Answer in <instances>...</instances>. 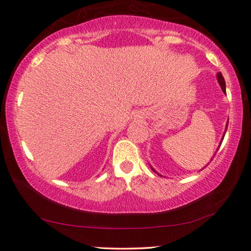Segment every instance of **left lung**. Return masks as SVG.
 I'll list each match as a JSON object with an SVG mask.
<instances>
[{
	"mask_svg": "<svg viewBox=\"0 0 251 251\" xmlns=\"http://www.w3.org/2000/svg\"><path fill=\"white\" fill-rule=\"evenodd\" d=\"M217 77H218V80H219L220 85H221L222 91L226 92V82H225V78H223V76H222L221 73H219ZM226 128H228V125H226ZM152 171H153V169H152ZM153 172H155V171H153Z\"/></svg>",
	"mask_w": 251,
	"mask_h": 251,
	"instance_id": "left-lung-1",
	"label": "left lung"
}]
</instances>
